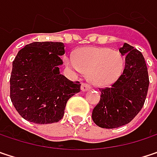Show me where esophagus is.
Wrapping results in <instances>:
<instances>
[{"label": "esophagus", "instance_id": "1", "mask_svg": "<svg viewBox=\"0 0 157 157\" xmlns=\"http://www.w3.org/2000/svg\"><path fill=\"white\" fill-rule=\"evenodd\" d=\"M91 89V86L88 84V83H82V85H81V90L82 91V92H87V91H89Z\"/></svg>", "mask_w": 157, "mask_h": 157}]
</instances>
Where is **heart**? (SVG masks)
Returning <instances> with one entry per match:
<instances>
[{"label":"heart","mask_w":157,"mask_h":157,"mask_svg":"<svg viewBox=\"0 0 157 157\" xmlns=\"http://www.w3.org/2000/svg\"><path fill=\"white\" fill-rule=\"evenodd\" d=\"M64 63L75 75L87 73L89 81L98 87L114 83L124 68V59L119 51L97 47L81 48L75 57L66 56Z\"/></svg>","instance_id":"heart-1"}]
</instances>
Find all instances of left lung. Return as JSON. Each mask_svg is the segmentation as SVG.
<instances>
[{"mask_svg": "<svg viewBox=\"0 0 157 157\" xmlns=\"http://www.w3.org/2000/svg\"><path fill=\"white\" fill-rule=\"evenodd\" d=\"M125 68L111 87L101 90V100L93 110V122L103 128H115L132 121L147 98L149 78L142 53L124 43Z\"/></svg>", "mask_w": 157, "mask_h": 157, "instance_id": "left-lung-1", "label": "left lung"}]
</instances>
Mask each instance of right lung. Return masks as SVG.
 <instances>
[{
  "label": "right lung",
  "mask_w": 157,
  "mask_h": 157,
  "mask_svg": "<svg viewBox=\"0 0 157 157\" xmlns=\"http://www.w3.org/2000/svg\"><path fill=\"white\" fill-rule=\"evenodd\" d=\"M64 54L62 42H33L19 51L12 62L10 100L19 114L36 124L58 122L67 101L81 83L60 74Z\"/></svg>",
  "instance_id": "right-lung-1"
}]
</instances>
